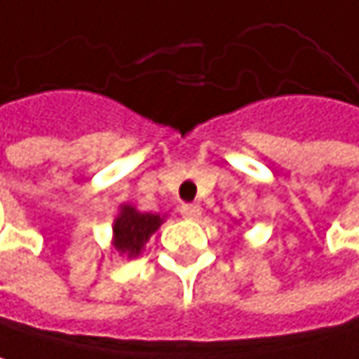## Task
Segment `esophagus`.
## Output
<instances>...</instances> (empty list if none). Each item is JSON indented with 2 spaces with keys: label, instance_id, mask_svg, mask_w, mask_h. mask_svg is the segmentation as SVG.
<instances>
[{
  "label": "esophagus",
  "instance_id": "1",
  "mask_svg": "<svg viewBox=\"0 0 359 359\" xmlns=\"http://www.w3.org/2000/svg\"><path fill=\"white\" fill-rule=\"evenodd\" d=\"M181 215H183L185 219H189V221H198L200 215H202V208H200L198 204H183V206H181Z\"/></svg>",
  "mask_w": 359,
  "mask_h": 359
}]
</instances>
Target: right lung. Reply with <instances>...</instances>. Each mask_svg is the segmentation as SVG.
I'll list each match as a JSON object with an SVG mask.
<instances>
[{
    "label": "right lung",
    "instance_id": "right-lung-1",
    "mask_svg": "<svg viewBox=\"0 0 359 359\" xmlns=\"http://www.w3.org/2000/svg\"><path fill=\"white\" fill-rule=\"evenodd\" d=\"M163 221L165 215L140 212L130 204H121L113 221V250L119 257L136 259Z\"/></svg>",
    "mask_w": 359,
    "mask_h": 359
}]
</instances>
